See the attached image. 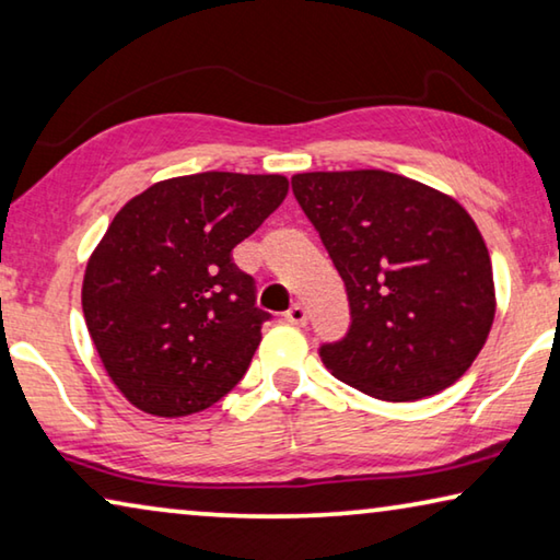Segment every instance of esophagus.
<instances>
[{
    "mask_svg": "<svg viewBox=\"0 0 560 560\" xmlns=\"http://www.w3.org/2000/svg\"><path fill=\"white\" fill-rule=\"evenodd\" d=\"M283 316H287V322H289V324H294V326H304V324H306V318H308V314H306V306H304V304H294V306H291L289 312L283 314Z\"/></svg>",
    "mask_w": 560,
    "mask_h": 560,
    "instance_id": "34e87169",
    "label": "esophagus"
}]
</instances>
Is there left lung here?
I'll return each instance as SVG.
<instances>
[{
	"label": "left lung",
	"instance_id": "left-lung-1",
	"mask_svg": "<svg viewBox=\"0 0 560 560\" xmlns=\"http://www.w3.org/2000/svg\"><path fill=\"white\" fill-rule=\"evenodd\" d=\"M343 279L351 324L324 366L384 401H416L466 374L495 314L491 256L456 199L381 168L291 179Z\"/></svg>",
	"mask_w": 560,
	"mask_h": 560
}]
</instances>
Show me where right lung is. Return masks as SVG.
Returning a JSON list of instances; mask_svg holds the SVG:
<instances>
[{
  "label": "right lung",
  "instance_id": "1",
  "mask_svg": "<svg viewBox=\"0 0 560 560\" xmlns=\"http://www.w3.org/2000/svg\"><path fill=\"white\" fill-rule=\"evenodd\" d=\"M287 191L281 174L203 172L149 186L114 217L82 308L106 374L141 411L199 413L244 378L269 314L232 252Z\"/></svg>",
  "mask_w": 560,
  "mask_h": 560
}]
</instances>
